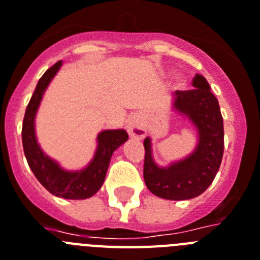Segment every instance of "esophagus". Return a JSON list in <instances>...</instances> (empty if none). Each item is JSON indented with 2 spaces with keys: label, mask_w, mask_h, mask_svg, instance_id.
<instances>
[{
  "label": "esophagus",
  "mask_w": 260,
  "mask_h": 260,
  "mask_svg": "<svg viewBox=\"0 0 260 260\" xmlns=\"http://www.w3.org/2000/svg\"><path fill=\"white\" fill-rule=\"evenodd\" d=\"M126 131L129 132L131 136L134 137H143L145 135V131L141 126V124L137 121V120H129L128 123H126Z\"/></svg>",
  "instance_id": "1"
}]
</instances>
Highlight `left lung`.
Instances as JSON below:
<instances>
[{
  "instance_id": "left-lung-1",
  "label": "left lung",
  "mask_w": 260,
  "mask_h": 260,
  "mask_svg": "<svg viewBox=\"0 0 260 260\" xmlns=\"http://www.w3.org/2000/svg\"><path fill=\"white\" fill-rule=\"evenodd\" d=\"M194 88L176 91L174 107L196 124L197 149L186 160L161 169L150 156L149 139L144 140V181L154 196L165 200H190L204 193L215 178L223 156V119L217 98L204 76L191 80Z\"/></svg>"
}]
</instances>
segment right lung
I'll use <instances>...</instances> for the list:
<instances>
[{"label":"right lung","mask_w":260,"mask_h":260,"mask_svg":"<svg viewBox=\"0 0 260 260\" xmlns=\"http://www.w3.org/2000/svg\"><path fill=\"white\" fill-rule=\"evenodd\" d=\"M62 62H56L50 67L39 79L32 93L22 124V145L26 160L29 164L37 180L43 185L51 194L67 200H84L92 197L99 190L106 178L107 169L110 165L112 153L117 147L125 143L128 134L124 129L103 131L100 132L98 141L96 154L92 162L89 164L82 172H66L58 167L52 160L43 153L37 144L36 134H34V117L37 108L42 99L46 87L49 86L50 80L54 78L56 71L59 70Z\"/></svg>","instance_id":"add662e5"}]
</instances>
